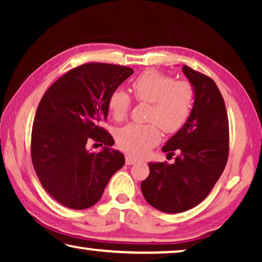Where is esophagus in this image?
I'll return each mask as SVG.
<instances>
[{"label":"esophagus","mask_w":262,"mask_h":262,"mask_svg":"<svg viewBox=\"0 0 262 262\" xmlns=\"http://www.w3.org/2000/svg\"><path fill=\"white\" fill-rule=\"evenodd\" d=\"M125 161H126V164H128V166H131V164H135L136 162H138L137 159H135V157H132L130 155H126V159H125Z\"/></svg>","instance_id":"1"}]
</instances>
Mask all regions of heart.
Segmentation results:
<instances>
[{
	"mask_svg": "<svg viewBox=\"0 0 262 262\" xmlns=\"http://www.w3.org/2000/svg\"><path fill=\"white\" fill-rule=\"evenodd\" d=\"M131 91L138 101L151 103L148 119L155 123L128 124L118 131L117 142L125 152L141 157L160 142L159 124L167 134L184 126L191 114L194 91L188 82H175L173 77L156 70H146L139 75L132 82ZM107 105L111 116L121 120L130 110L131 99L124 91L117 89L110 95Z\"/></svg>",
	"mask_w": 262,
	"mask_h": 262,
	"instance_id": "1",
	"label": "heart"
}]
</instances>
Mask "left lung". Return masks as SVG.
I'll return each mask as SVG.
<instances>
[{
    "instance_id": "obj_1",
    "label": "left lung",
    "mask_w": 262,
    "mask_h": 262,
    "mask_svg": "<svg viewBox=\"0 0 262 262\" xmlns=\"http://www.w3.org/2000/svg\"><path fill=\"white\" fill-rule=\"evenodd\" d=\"M182 73L194 91L184 126L162 146L174 163L149 162L150 174L141 188L146 202L166 213H179L209 195L223 173L229 152L225 103L213 80L185 66Z\"/></svg>"
}]
</instances>
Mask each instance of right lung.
<instances>
[{"label": "right lung", "instance_id": "1", "mask_svg": "<svg viewBox=\"0 0 262 262\" xmlns=\"http://www.w3.org/2000/svg\"><path fill=\"white\" fill-rule=\"evenodd\" d=\"M132 74L127 67L83 64L58 78L39 102L32 162L45 191L69 209L98 203L110 179L124 166V155L112 148V136L100 123L108 116L110 95ZM92 140L104 144L100 152L86 148Z\"/></svg>", "mask_w": 262, "mask_h": 262}]
</instances>
